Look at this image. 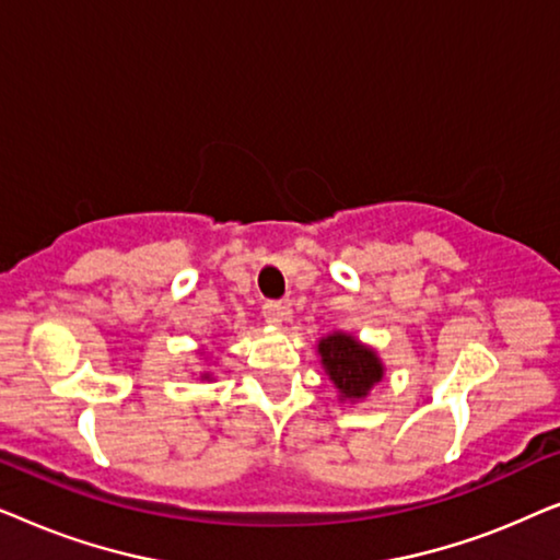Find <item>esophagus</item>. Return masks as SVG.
<instances>
[{
	"label": "esophagus",
	"instance_id": "1",
	"mask_svg": "<svg viewBox=\"0 0 560 560\" xmlns=\"http://www.w3.org/2000/svg\"><path fill=\"white\" fill-rule=\"evenodd\" d=\"M262 316L270 326H280L282 320L290 316V305L280 303V301H270V303L262 305Z\"/></svg>",
	"mask_w": 560,
	"mask_h": 560
}]
</instances>
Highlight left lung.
<instances>
[{
	"instance_id": "left-lung-1",
	"label": "left lung",
	"mask_w": 560,
	"mask_h": 560,
	"mask_svg": "<svg viewBox=\"0 0 560 560\" xmlns=\"http://www.w3.org/2000/svg\"><path fill=\"white\" fill-rule=\"evenodd\" d=\"M320 362H324L328 377L339 387L341 397L359 400L370 393L374 382L382 380V364L372 349H366L347 334L326 336L318 343Z\"/></svg>"
}]
</instances>
